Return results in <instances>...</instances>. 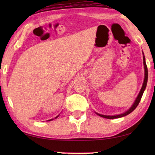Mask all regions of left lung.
Instances as JSON below:
<instances>
[{"instance_id":"1","label":"left lung","mask_w":155,"mask_h":155,"mask_svg":"<svg viewBox=\"0 0 155 155\" xmlns=\"http://www.w3.org/2000/svg\"><path fill=\"white\" fill-rule=\"evenodd\" d=\"M143 65H144V71H145V74H144V80H143V85H142V87H141V90L140 91V93H139L138 96L137 97V98H136L135 101L134 102V103L133 104V105L130 107V108L126 112H124V114H119V115H102V114H99L98 113L96 112V114H98V115H100L101 117H104V118H107V119H115V118H119V117H124L126 116V115H128L129 114H130L131 112L134 111L136 107H137V105L140 103V102L141 101V97H142V95L143 94V91L145 90V89L146 87V85H147V82H148V68H147V65L146 64V60H145V57H143Z\"/></svg>"}]
</instances>
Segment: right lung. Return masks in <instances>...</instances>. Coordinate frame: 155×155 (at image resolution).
<instances>
[{
    "mask_svg": "<svg viewBox=\"0 0 155 155\" xmlns=\"http://www.w3.org/2000/svg\"><path fill=\"white\" fill-rule=\"evenodd\" d=\"M57 117H58V116H57V117H55V118H57ZM53 120V119H51V120H48V121H51V120Z\"/></svg>",
    "mask_w": 155,
    "mask_h": 155,
    "instance_id": "1",
    "label": "right lung"
}]
</instances>
